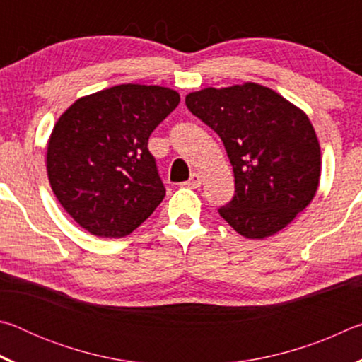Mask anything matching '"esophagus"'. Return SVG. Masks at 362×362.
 <instances>
[{"instance_id":"1","label":"esophagus","mask_w":362,"mask_h":362,"mask_svg":"<svg viewBox=\"0 0 362 362\" xmlns=\"http://www.w3.org/2000/svg\"><path fill=\"white\" fill-rule=\"evenodd\" d=\"M201 182H203V179H201V175L194 173V174H192V177H189L187 182H183L182 185L183 187H188V188H198V187H201Z\"/></svg>"}]
</instances>
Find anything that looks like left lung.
<instances>
[{"label": "left lung", "mask_w": 362, "mask_h": 362, "mask_svg": "<svg viewBox=\"0 0 362 362\" xmlns=\"http://www.w3.org/2000/svg\"><path fill=\"white\" fill-rule=\"evenodd\" d=\"M189 112L218 134L235 173V196L220 217L247 240L289 225L315 198L321 148L302 110L255 83L187 95Z\"/></svg>", "instance_id": "obj_1"}]
</instances>
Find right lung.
I'll return each instance as SVG.
<instances>
[{
  "mask_svg": "<svg viewBox=\"0 0 362 362\" xmlns=\"http://www.w3.org/2000/svg\"><path fill=\"white\" fill-rule=\"evenodd\" d=\"M180 95L161 86L119 84L78 99L47 142V177L73 220L99 238L131 235L166 188L148 151Z\"/></svg>",
  "mask_w": 362,
  "mask_h": 362,
  "instance_id": "obj_1",
  "label": "right lung"
}]
</instances>
